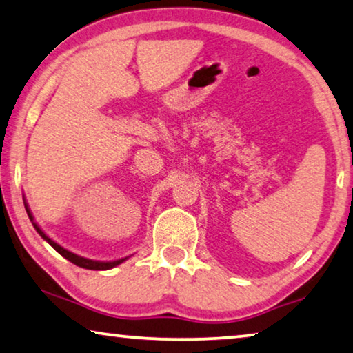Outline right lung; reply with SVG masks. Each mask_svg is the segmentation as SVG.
I'll return each instance as SVG.
<instances>
[{
    "mask_svg": "<svg viewBox=\"0 0 353 353\" xmlns=\"http://www.w3.org/2000/svg\"><path fill=\"white\" fill-rule=\"evenodd\" d=\"M25 209H26V214H28L30 220H31V222H33V215H31L28 206H26V203H25ZM33 227H34V230L38 231V233L41 234V238L44 239V241H47V243H49L52 247H54V249H55L57 252H59V254H60L61 256H65L66 260H70L71 263H74V265H77V266L85 268V270H94V271L110 270V268L117 266V265H120V263L126 260V259H122V260H115V261H94V260L83 259V256H79V255H76V254H72V252H70V250L63 249V247L57 244L55 241H52V239L49 238V236H47V234L44 233V231H42V230H41V228L38 227V225H36L34 222H33Z\"/></svg>",
    "mask_w": 353,
    "mask_h": 353,
    "instance_id": "obj_1",
    "label": "right lung"
}]
</instances>
